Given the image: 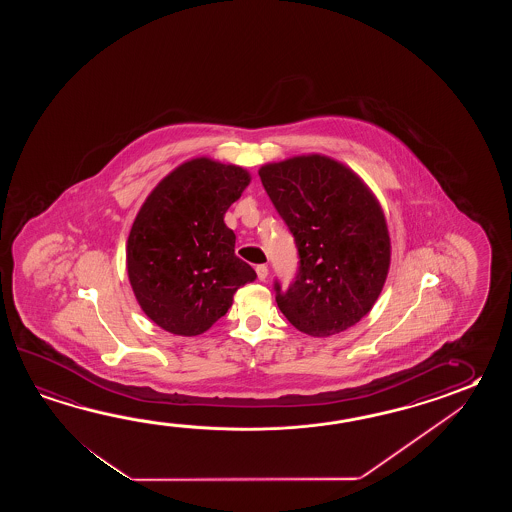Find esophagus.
I'll return each mask as SVG.
<instances>
[{"label": "esophagus", "mask_w": 512, "mask_h": 512, "mask_svg": "<svg viewBox=\"0 0 512 512\" xmlns=\"http://www.w3.org/2000/svg\"><path fill=\"white\" fill-rule=\"evenodd\" d=\"M256 274H258V278H260L261 282H265L267 276H269V267H267V265H258V267H256Z\"/></svg>", "instance_id": "34e87169"}]
</instances>
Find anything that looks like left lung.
I'll return each instance as SVG.
<instances>
[{
    "label": "left lung",
    "mask_w": 512,
    "mask_h": 512,
    "mask_svg": "<svg viewBox=\"0 0 512 512\" xmlns=\"http://www.w3.org/2000/svg\"><path fill=\"white\" fill-rule=\"evenodd\" d=\"M261 185L298 249V271L276 304L298 331L329 337L370 313L390 267L381 205L344 164L324 155L260 168Z\"/></svg>",
    "instance_id": "obj_1"
}]
</instances>
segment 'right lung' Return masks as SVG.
<instances>
[{
	"instance_id": "obj_1",
	"label": "right lung",
	"mask_w": 512,
	"mask_h": 512,
	"mask_svg": "<svg viewBox=\"0 0 512 512\" xmlns=\"http://www.w3.org/2000/svg\"><path fill=\"white\" fill-rule=\"evenodd\" d=\"M251 175L240 166L194 159L166 175L133 221L126 263L137 302L174 335L196 337L229 311L236 291L256 280L234 254L225 212Z\"/></svg>"
}]
</instances>
